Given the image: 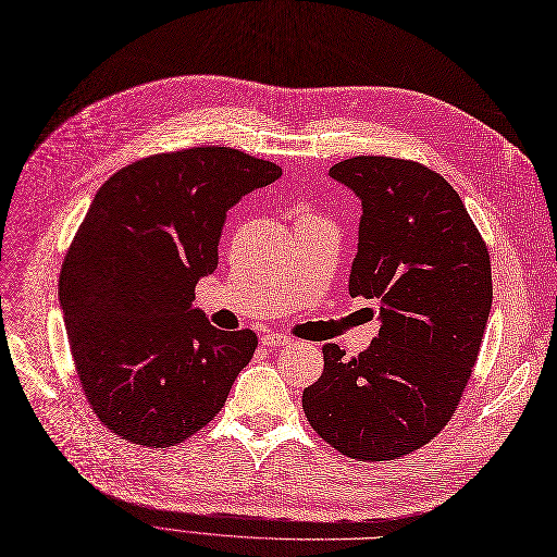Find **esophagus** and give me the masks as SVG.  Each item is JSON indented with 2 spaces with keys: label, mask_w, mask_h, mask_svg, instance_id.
I'll list each match as a JSON object with an SVG mask.
<instances>
[{
  "label": "esophagus",
  "mask_w": 557,
  "mask_h": 557,
  "mask_svg": "<svg viewBox=\"0 0 557 557\" xmlns=\"http://www.w3.org/2000/svg\"><path fill=\"white\" fill-rule=\"evenodd\" d=\"M261 344L268 346V348H284V346H292L294 339L286 337V335H280V333H265L261 337Z\"/></svg>",
  "instance_id": "1"
}]
</instances>
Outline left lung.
Segmentation results:
<instances>
[{
    "label": "left lung",
    "mask_w": 557,
    "mask_h": 557,
    "mask_svg": "<svg viewBox=\"0 0 557 557\" xmlns=\"http://www.w3.org/2000/svg\"><path fill=\"white\" fill-rule=\"evenodd\" d=\"M331 176L362 201L348 294L381 305V327L358 358L323 346L302 408L342 455L389 461L436 438L457 410L491 312V261L457 190L424 164L358 156Z\"/></svg>",
    "instance_id": "1"
}]
</instances>
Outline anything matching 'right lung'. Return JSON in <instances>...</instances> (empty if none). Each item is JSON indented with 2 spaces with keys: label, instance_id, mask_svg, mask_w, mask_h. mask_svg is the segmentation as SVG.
Here are the masks:
<instances>
[{
  "label": "right lung",
  "instance_id": "right-lung-1",
  "mask_svg": "<svg viewBox=\"0 0 557 557\" xmlns=\"http://www.w3.org/2000/svg\"><path fill=\"white\" fill-rule=\"evenodd\" d=\"M282 176L230 147L141 158L100 185L61 263L59 305L85 397L112 434L172 447L209 424L252 360L195 286L218 268L226 211Z\"/></svg>",
  "mask_w": 557,
  "mask_h": 557
}]
</instances>
